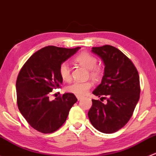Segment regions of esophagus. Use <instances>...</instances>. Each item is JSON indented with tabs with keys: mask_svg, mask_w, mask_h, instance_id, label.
Returning <instances> with one entry per match:
<instances>
[{
	"mask_svg": "<svg viewBox=\"0 0 156 156\" xmlns=\"http://www.w3.org/2000/svg\"><path fill=\"white\" fill-rule=\"evenodd\" d=\"M77 99H78V100H81V99H82V96H76Z\"/></svg>",
	"mask_w": 156,
	"mask_h": 156,
	"instance_id": "esophagus-1",
	"label": "esophagus"
}]
</instances>
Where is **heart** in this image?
Wrapping results in <instances>:
<instances>
[{
    "instance_id": "heart-1",
    "label": "heart",
    "mask_w": 156,
    "mask_h": 156,
    "mask_svg": "<svg viewBox=\"0 0 156 156\" xmlns=\"http://www.w3.org/2000/svg\"><path fill=\"white\" fill-rule=\"evenodd\" d=\"M78 64L86 69H88V74L90 78L96 81L101 79L104 75V66L97 63V59L95 56L88 52H82L77 55L74 59ZM59 75L63 81H70L72 79L71 71L67 63H62L59 67ZM93 87V82L87 81L84 82H73L66 87V91L73 93L76 96H83Z\"/></svg>"
}]
</instances>
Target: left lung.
I'll return each instance as SVG.
<instances>
[{"mask_svg": "<svg viewBox=\"0 0 156 156\" xmlns=\"http://www.w3.org/2000/svg\"><path fill=\"white\" fill-rule=\"evenodd\" d=\"M92 51L102 59L105 67L101 84L93 92L102 101L92 99L88 117L98 131L114 133L129 122L140 98L138 72L132 60L112 45L93 47Z\"/></svg>", "mask_w": 156, "mask_h": 156, "instance_id": "8db88e82", "label": "left lung"}]
</instances>
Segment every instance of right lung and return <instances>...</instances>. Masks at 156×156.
Here are the masks:
<instances>
[{"label": "right lung", "mask_w": 156, "mask_h": 156, "mask_svg": "<svg viewBox=\"0 0 156 156\" xmlns=\"http://www.w3.org/2000/svg\"><path fill=\"white\" fill-rule=\"evenodd\" d=\"M79 48L46 46L35 52L19 71L16 80L18 108L31 127L39 132L58 130L78 101L73 93L60 95L52 101L49 96L63 83L60 65Z\"/></svg>", "instance_id": "1"}]
</instances>
